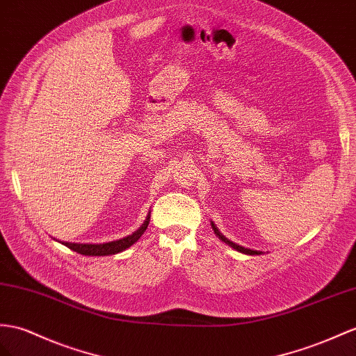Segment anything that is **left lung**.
<instances>
[{"mask_svg":"<svg viewBox=\"0 0 356 356\" xmlns=\"http://www.w3.org/2000/svg\"><path fill=\"white\" fill-rule=\"evenodd\" d=\"M212 229H213V232H215V234L218 236V238H220L222 242H225V243H229L232 248H234V250H238V251H241V252H243V254H250V256H259V254H261L260 251H252V250H250V248H243V247H241V245H238V243H234V242H232V241H229L225 238V236H222L221 233H220V230L216 229V225L212 222Z\"/></svg>","mask_w":356,"mask_h":356,"instance_id":"left-lung-1","label":"left lung"}]
</instances>
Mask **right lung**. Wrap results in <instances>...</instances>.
Masks as SVG:
<instances>
[{"label":"right lung","mask_w":356,"mask_h":356,"mask_svg":"<svg viewBox=\"0 0 356 356\" xmlns=\"http://www.w3.org/2000/svg\"><path fill=\"white\" fill-rule=\"evenodd\" d=\"M149 222H150V216H147V220L144 221V224L135 233L126 236V238H123V239L113 241L108 243H69V242H66L65 245L67 248L83 254V256H111V254L124 251L126 248H129L131 245H134L136 241H138L141 238V234L149 227Z\"/></svg>","instance_id":"1"}]
</instances>
